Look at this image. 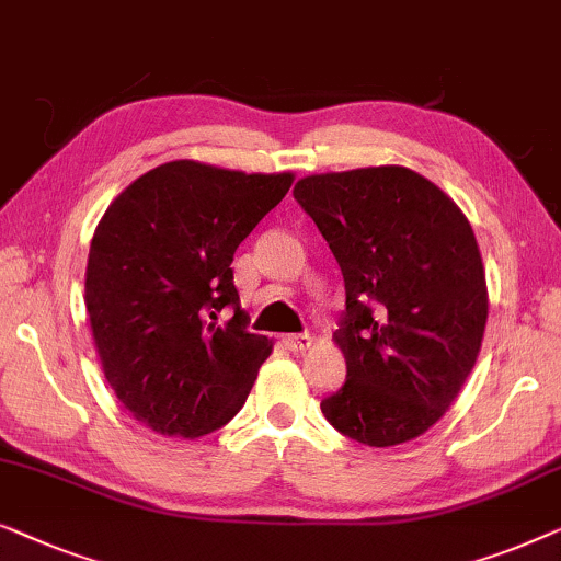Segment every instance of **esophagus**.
<instances>
[{"instance_id": "esophagus-1", "label": "esophagus", "mask_w": 561, "mask_h": 561, "mask_svg": "<svg viewBox=\"0 0 561 561\" xmlns=\"http://www.w3.org/2000/svg\"><path fill=\"white\" fill-rule=\"evenodd\" d=\"M284 343H287L289 351L295 353H302L312 345V335L310 333H297V335H287L284 337Z\"/></svg>"}]
</instances>
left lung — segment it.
<instances>
[{
    "label": "left lung",
    "mask_w": 561,
    "mask_h": 561,
    "mask_svg": "<svg viewBox=\"0 0 561 561\" xmlns=\"http://www.w3.org/2000/svg\"><path fill=\"white\" fill-rule=\"evenodd\" d=\"M295 201L345 282L333 341L348 376L320 401L322 414L368 447L424 435L460 393L485 333V270L470 220L399 164L307 175Z\"/></svg>",
    "instance_id": "left-lung-1"
}]
</instances>
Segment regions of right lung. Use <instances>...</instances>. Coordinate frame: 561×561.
<instances>
[{
  "mask_svg": "<svg viewBox=\"0 0 561 561\" xmlns=\"http://www.w3.org/2000/svg\"><path fill=\"white\" fill-rule=\"evenodd\" d=\"M291 180L164 162L99 220L85 266L93 343L116 399L149 430L203 437L247 401L272 341L247 330L231 262ZM226 306L234 318L220 329Z\"/></svg>",
  "mask_w": 561,
  "mask_h": 561,
  "instance_id": "obj_1",
  "label": "right lung"
}]
</instances>
